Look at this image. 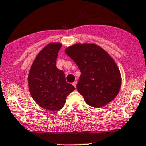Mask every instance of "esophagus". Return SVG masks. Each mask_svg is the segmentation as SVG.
<instances>
[{
  "instance_id": "obj_1",
  "label": "esophagus",
  "mask_w": 146,
  "mask_h": 146,
  "mask_svg": "<svg viewBox=\"0 0 146 146\" xmlns=\"http://www.w3.org/2000/svg\"><path fill=\"white\" fill-rule=\"evenodd\" d=\"M73 86H75V87H76V85H77V82H76V81H75V82H73Z\"/></svg>"
}]
</instances>
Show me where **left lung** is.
Here are the masks:
<instances>
[{
    "label": "left lung",
    "mask_w": 146,
    "mask_h": 146,
    "mask_svg": "<svg viewBox=\"0 0 146 146\" xmlns=\"http://www.w3.org/2000/svg\"><path fill=\"white\" fill-rule=\"evenodd\" d=\"M65 52L80 70L77 89L87 105L99 108L117 96L122 78L119 68L108 52L96 44L87 43L68 46Z\"/></svg>",
    "instance_id": "8db88e82"
}]
</instances>
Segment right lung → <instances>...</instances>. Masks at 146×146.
<instances>
[{"instance_id": "obj_1", "label": "right lung", "mask_w": 146, "mask_h": 146, "mask_svg": "<svg viewBox=\"0 0 146 146\" xmlns=\"http://www.w3.org/2000/svg\"><path fill=\"white\" fill-rule=\"evenodd\" d=\"M62 44H47L37 54L28 76L29 91L40 107L49 111H58L64 105L68 94L75 90L66 81L62 70L56 67L57 55Z\"/></svg>"}]
</instances>
